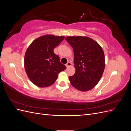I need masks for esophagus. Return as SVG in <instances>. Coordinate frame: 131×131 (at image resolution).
Instances as JSON below:
<instances>
[{
    "instance_id": "34e87169",
    "label": "esophagus",
    "mask_w": 131,
    "mask_h": 131,
    "mask_svg": "<svg viewBox=\"0 0 131 131\" xmlns=\"http://www.w3.org/2000/svg\"><path fill=\"white\" fill-rule=\"evenodd\" d=\"M66 66L67 67V68H68V67H70L71 66H72V63H71L70 62H68L67 63Z\"/></svg>"
}]
</instances>
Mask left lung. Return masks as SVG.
Wrapping results in <instances>:
<instances>
[{"label": "left lung", "mask_w": 131, "mask_h": 131, "mask_svg": "<svg viewBox=\"0 0 131 131\" xmlns=\"http://www.w3.org/2000/svg\"><path fill=\"white\" fill-rule=\"evenodd\" d=\"M74 51L75 73L69 77L70 84L83 91L94 88L101 80L105 66L104 51L98 43L87 37L66 38Z\"/></svg>", "instance_id": "8db88e82"}]
</instances>
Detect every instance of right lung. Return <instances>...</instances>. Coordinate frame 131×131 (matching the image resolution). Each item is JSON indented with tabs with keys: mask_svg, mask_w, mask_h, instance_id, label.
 Masks as SVG:
<instances>
[{
	"mask_svg": "<svg viewBox=\"0 0 131 131\" xmlns=\"http://www.w3.org/2000/svg\"><path fill=\"white\" fill-rule=\"evenodd\" d=\"M64 39L63 36L47 34L34 40L25 55V69L28 77L39 88L52 85L58 74L66 69L53 49Z\"/></svg>",
	"mask_w": 131,
	"mask_h": 131,
	"instance_id": "obj_1",
	"label": "right lung"
}]
</instances>
